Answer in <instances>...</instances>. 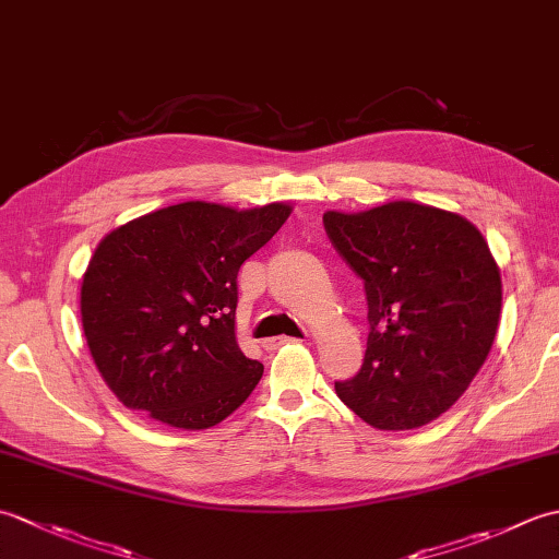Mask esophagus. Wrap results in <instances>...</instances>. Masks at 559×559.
<instances>
[{"label": "esophagus", "mask_w": 559, "mask_h": 559, "mask_svg": "<svg viewBox=\"0 0 559 559\" xmlns=\"http://www.w3.org/2000/svg\"><path fill=\"white\" fill-rule=\"evenodd\" d=\"M298 338H290V336H278V338H266L264 341V348L266 350H276L281 346H286V343H295Z\"/></svg>", "instance_id": "34e87169"}]
</instances>
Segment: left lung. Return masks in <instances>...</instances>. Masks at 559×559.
I'll use <instances>...</instances> for the list:
<instances>
[{"mask_svg":"<svg viewBox=\"0 0 559 559\" xmlns=\"http://www.w3.org/2000/svg\"><path fill=\"white\" fill-rule=\"evenodd\" d=\"M324 230L362 281L367 350L336 382L377 430H413L454 406L478 374L500 324L502 278L476 225L442 209L391 201L324 213Z\"/></svg>","mask_w":559,"mask_h":559,"instance_id":"8db88e82","label":"left lung"}]
</instances>
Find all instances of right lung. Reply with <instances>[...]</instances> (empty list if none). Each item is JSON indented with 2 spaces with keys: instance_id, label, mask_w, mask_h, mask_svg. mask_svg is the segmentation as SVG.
<instances>
[{
  "instance_id": "add662e5",
  "label": "right lung",
  "mask_w": 559,
  "mask_h": 559,
  "mask_svg": "<svg viewBox=\"0 0 559 559\" xmlns=\"http://www.w3.org/2000/svg\"><path fill=\"white\" fill-rule=\"evenodd\" d=\"M288 216L286 204L185 201L103 237L83 273L81 322L127 408L206 430L242 406L264 365L235 341L237 271Z\"/></svg>"
}]
</instances>
